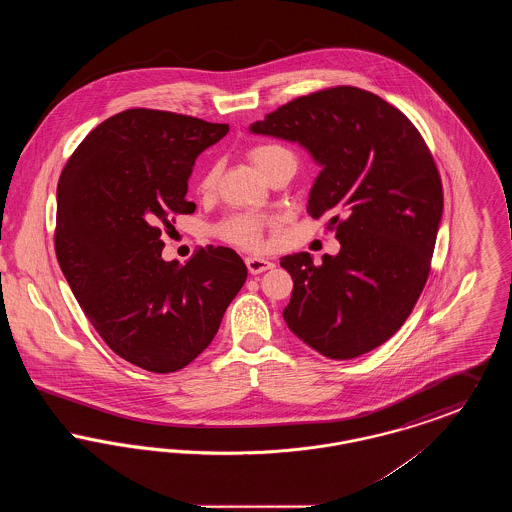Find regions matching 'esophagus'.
Here are the masks:
<instances>
[{"label":"esophagus","mask_w":512,"mask_h":512,"mask_svg":"<svg viewBox=\"0 0 512 512\" xmlns=\"http://www.w3.org/2000/svg\"><path fill=\"white\" fill-rule=\"evenodd\" d=\"M245 265H247L251 274H261V272H265L268 268L274 267L272 261L261 259V257H247V259H245Z\"/></svg>","instance_id":"esophagus-1"}]
</instances>
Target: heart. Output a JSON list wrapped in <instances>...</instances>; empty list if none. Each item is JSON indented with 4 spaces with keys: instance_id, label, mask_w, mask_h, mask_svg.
Instances as JSON below:
<instances>
[{
    "instance_id": "heart-1",
    "label": "heart",
    "mask_w": 512,
    "mask_h": 512,
    "mask_svg": "<svg viewBox=\"0 0 512 512\" xmlns=\"http://www.w3.org/2000/svg\"><path fill=\"white\" fill-rule=\"evenodd\" d=\"M247 157L251 163L268 176L270 172L276 171L282 165H293L295 167V155L282 144L276 142H257L247 149ZM219 163L207 165L197 178V192L199 194H211L219 182ZM270 224L267 217L261 215H249L240 213L222 220L215 228V234L226 244L238 245L244 249H261L263 247V236L265 228Z\"/></svg>"
}]
</instances>
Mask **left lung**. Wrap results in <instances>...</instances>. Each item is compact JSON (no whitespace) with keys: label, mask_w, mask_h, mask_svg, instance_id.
Returning a JSON list of instances; mask_svg holds the SVG:
<instances>
[{"label":"left lung","mask_w":512,"mask_h":512,"mask_svg":"<svg viewBox=\"0 0 512 512\" xmlns=\"http://www.w3.org/2000/svg\"><path fill=\"white\" fill-rule=\"evenodd\" d=\"M251 130L311 151L322 171L307 213L328 217L341 244L322 265L282 257L288 328L328 359L365 355L403 326L430 274L443 211L430 149L397 107L355 86L292 99Z\"/></svg>","instance_id":"left-lung-1"}]
</instances>
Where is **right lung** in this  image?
Returning <instances> with one entry per match:
<instances>
[{
	"mask_svg": "<svg viewBox=\"0 0 512 512\" xmlns=\"http://www.w3.org/2000/svg\"><path fill=\"white\" fill-rule=\"evenodd\" d=\"M228 124L126 109L98 124L57 184L55 255L84 315L119 357L149 372L190 365L213 341L247 268L222 245L178 267L161 257L163 230L190 215L195 157Z\"/></svg>",
	"mask_w": 512,
	"mask_h": 512,
	"instance_id": "1",
	"label": "right lung"
}]
</instances>
